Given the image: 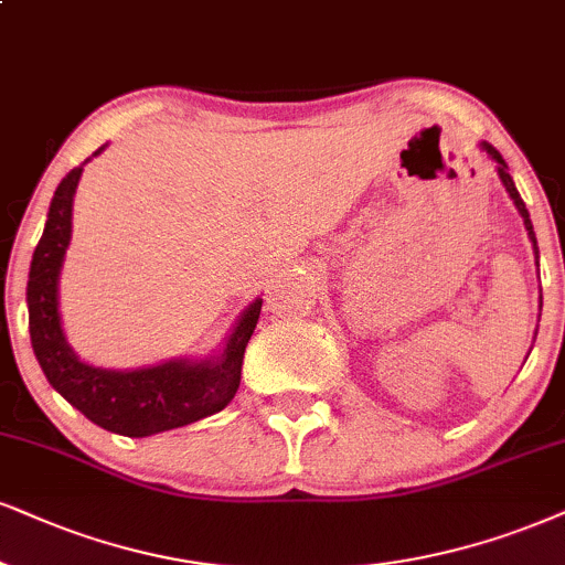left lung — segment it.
<instances>
[{
	"label": "left lung",
	"instance_id": "1",
	"mask_svg": "<svg viewBox=\"0 0 565 565\" xmlns=\"http://www.w3.org/2000/svg\"><path fill=\"white\" fill-rule=\"evenodd\" d=\"M479 149H482L484 154L490 157L492 162H495V170H498V178H500V183L505 185L508 196H511L513 206L519 209L521 220H524L526 235H529V241H532V248H534V259H537V269H540V248H537V235H534V227H532V220H529V209H526V204H524V199H521V193L516 191V183H513V178L508 175V164H505V159L500 157V151L495 149V146H492V143H487V141L479 143ZM537 275H540V271H537ZM540 309H542V294H540ZM534 335H537V332H534Z\"/></svg>",
	"mask_w": 565,
	"mask_h": 565
}]
</instances>
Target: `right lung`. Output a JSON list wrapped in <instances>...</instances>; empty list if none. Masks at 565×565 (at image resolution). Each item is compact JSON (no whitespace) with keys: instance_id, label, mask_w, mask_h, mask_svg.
<instances>
[{"instance_id":"right-lung-1","label":"right lung","mask_w":565,"mask_h":565,"mask_svg":"<svg viewBox=\"0 0 565 565\" xmlns=\"http://www.w3.org/2000/svg\"><path fill=\"white\" fill-rule=\"evenodd\" d=\"M107 143L90 157H99ZM90 157L86 162H90ZM83 162L70 170L49 204L44 235L28 271V330L49 385L102 429L125 437H149L217 414L235 398L243 353L259 322L262 298H254L233 324L220 351L204 359H170L138 369L86 364L62 330L60 275L73 238V199Z\"/></svg>"}]
</instances>
